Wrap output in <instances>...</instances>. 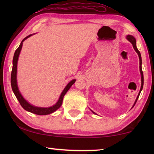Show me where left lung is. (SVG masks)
Here are the masks:
<instances>
[{"label":"left lung","mask_w":154,"mask_h":154,"mask_svg":"<svg viewBox=\"0 0 154 154\" xmlns=\"http://www.w3.org/2000/svg\"><path fill=\"white\" fill-rule=\"evenodd\" d=\"M126 39H127L128 41H130V42L132 43V46H133L134 49L135 50V51H136L137 53L138 56H139V69H140V75H141V86H140V91H139V94H138L137 97V98H136V100H135V102H134V105H133V106H132V107H133L135 104H136L137 101V100H138V98H139V95H140V92H141V90H143V73L142 67H141V65H142V59H141V55H140V51H139V50H138V49H137V45H136V39H135V38L133 36H132V35H127V36H126ZM91 111H92V110H91ZM92 113L96 114L94 111H92Z\"/></svg>","instance_id":"left-lung-1"}]
</instances>
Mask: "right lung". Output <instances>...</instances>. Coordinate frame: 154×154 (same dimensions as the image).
Segmentation results:
<instances>
[{
    "label": "right lung",
    "mask_w": 154,
    "mask_h": 154,
    "mask_svg": "<svg viewBox=\"0 0 154 154\" xmlns=\"http://www.w3.org/2000/svg\"><path fill=\"white\" fill-rule=\"evenodd\" d=\"M34 35V34H32ZM32 35H30L27 36L26 37H25L24 39L22 40V42H21L20 46L18 47V48L15 50L14 58H13V68H12V71H11V88L12 90L14 92L15 96H16L17 99L19 101L20 103L21 106L24 108L26 111L28 112H30V113H35L36 115H40V116H45V115L51 114L54 113V111H56L57 109H58L60 107L62 104V100H63V98L64 95L66 94V93L68 92V90L70 89L72 84H74L76 79H72L71 81L64 88V89L62 91L60 96L58 100L57 101L56 104H54L53 106H49V107H39V106H36L32 105H31L28 101L26 100V99L23 97L22 94L20 93L19 88L17 86V61L18 58H19V56L21 51V49L22 48L23 45V42L27 39L28 38H29L30 36H32Z\"/></svg>",
    "instance_id": "obj_1"
}]
</instances>
